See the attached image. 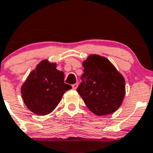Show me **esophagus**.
Here are the masks:
<instances>
[{
  "label": "esophagus",
  "instance_id": "34e87169",
  "mask_svg": "<svg viewBox=\"0 0 153 153\" xmlns=\"http://www.w3.org/2000/svg\"><path fill=\"white\" fill-rule=\"evenodd\" d=\"M78 83H75V84H74V85H72V88L75 89H75L78 88Z\"/></svg>",
  "mask_w": 153,
  "mask_h": 153
}]
</instances>
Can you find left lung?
<instances>
[{
	"label": "left lung",
	"mask_w": 153,
	"mask_h": 153,
	"mask_svg": "<svg viewBox=\"0 0 153 153\" xmlns=\"http://www.w3.org/2000/svg\"><path fill=\"white\" fill-rule=\"evenodd\" d=\"M82 65V82L77 91L88 108L97 116L115 112L126 91L123 75L107 58L98 55H90Z\"/></svg>",
	"instance_id": "8db88e82"
}]
</instances>
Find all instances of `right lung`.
Wrapping results in <instances>:
<instances>
[{
	"mask_svg": "<svg viewBox=\"0 0 153 153\" xmlns=\"http://www.w3.org/2000/svg\"><path fill=\"white\" fill-rule=\"evenodd\" d=\"M64 78L62 71L56 69V63L42 60L21 87L22 97L27 108L37 115L50 114L65 92L71 88L65 83Z\"/></svg>",
	"mask_w": 153,
	"mask_h": 153,
	"instance_id": "right-lung-1",
	"label": "right lung"
}]
</instances>
